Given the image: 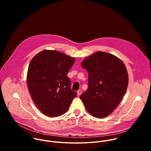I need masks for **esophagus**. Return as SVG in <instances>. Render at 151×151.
I'll list each match as a JSON object with an SVG mask.
<instances>
[{
  "mask_svg": "<svg viewBox=\"0 0 151 151\" xmlns=\"http://www.w3.org/2000/svg\"><path fill=\"white\" fill-rule=\"evenodd\" d=\"M82 90H78V92H77V95L78 96H79L81 94H82Z\"/></svg>",
  "mask_w": 151,
  "mask_h": 151,
  "instance_id": "34e87169",
  "label": "esophagus"
}]
</instances>
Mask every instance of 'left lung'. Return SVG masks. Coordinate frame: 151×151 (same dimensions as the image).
<instances>
[{
	"mask_svg": "<svg viewBox=\"0 0 151 151\" xmlns=\"http://www.w3.org/2000/svg\"><path fill=\"white\" fill-rule=\"evenodd\" d=\"M81 66L88 73V87L79 98L91 115L105 118L116 108L126 92L127 68L117 57L102 51L85 58Z\"/></svg>",
	"mask_w": 151,
	"mask_h": 151,
	"instance_id": "left-lung-1",
	"label": "left lung"
}]
</instances>
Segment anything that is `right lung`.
<instances>
[{"instance_id":"1","label":"right lung","mask_w":151,"mask_h":151,"mask_svg":"<svg viewBox=\"0 0 151 151\" xmlns=\"http://www.w3.org/2000/svg\"><path fill=\"white\" fill-rule=\"evenodd\" d=\"M75 61L74 57L54 50H44L31 60L27 83L37 108L50 117L67 112L76 93L70 88L66 76Z\"/></svg>"}]
</instances>
